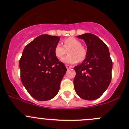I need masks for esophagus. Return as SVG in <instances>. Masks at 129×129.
I'll return each mask as SVG.
<instances>
[{"label": "esophagus", "instance_id": "obj_1", "mask_svg": "<svg viewBox=\"0 0 129 129\" xmlns=\"http://www.w3.org/2000/svg\"><path fill=\"white\" fill-rule=\"evenodd\" d=\"M66 68H67V69L72 68V66H69V65H67V64L66 65Z\"/></svg>", "mask_w": 129, "mask_h": 129}]
</instances>
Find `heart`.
Wrapping results in <instances>:
<instances>
[{
	"instance_id": "b5f03b06",
	"label": "heart",
	"mask_w": 129,
	"mask_h": 129,
	"mask_svg": "<svg viewBox=\"0 0 129 129\" xmlns=\"http://www.w3.org/2000/svg\"><path fill=\"white\" fill-rule=\"evenodd\" d=\"M68 51V55L62 59V62L68 64H75L82 62L87 55L86 47L82 45L79 40L73 37L66 38L63 41V46L58 44L54 47V52L58 59L63 57Z\"/></svg>"
}]
</instances>
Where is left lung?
Segmentation results:
<instances>
[{"label":"left lung","instance_id":"1","mask_svg":"<svg viewBox=\"0 0 129 129\" xmlns=\"http://www.w3.org/2000/svg\"><path fill=\"white\" fill-rule=\"evenodd\" d=\"M77 37L85 41L87 55L81 64L74 67V88L82 99L94 100L101 96L110 84L112 62L108 47L96 35L87 33Z\"/></svg>","mask_w":129,"mask_h":129}]
</instances>
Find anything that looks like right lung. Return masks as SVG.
Masks as SVG:
<instances>
[{"instance_id":"add662e5","label":"right lung","mask_w":129,"mask_h":129,"mask_svg":"<svg viewBox=\"0 0 129 129\" xmlns=\"http://www.w3.org/2000/svg\"><path fill=\"white\" fill-rule=\"evenodd\" d=\"M60 37L41 35L27 44L20 59V77L27 91L38 101L57 95L67 70L54 54Z\"/></svg>"}]
</instances>
